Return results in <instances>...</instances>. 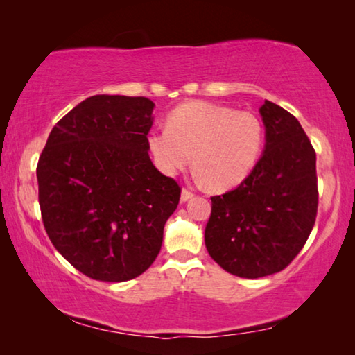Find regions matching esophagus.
Returning a JSON list of instances; mask_svg holds the SVG:
<instances>
[{
	"instance_id": "34e87169",
	"label": "esophagus",
	"mask_w": 355,
	"mask_h": 355,
	"mask_svg": "<svg viewBox=\"0 0 355 355\" xmlns=\"http://www.w3.org/2000/svg\"><path fill=\"white\" fill-rule=\"evenodd\" d=\"M192 197H194V192H192L191 189H188V188H183L182 189V200L183 202L192 199Z\"/></svg>"
}]
</instances>
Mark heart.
<instances>
[{
	"label": "heart",
	"mask_w": 355,
	"mask_h": 355,
	"mask_svg": "<svg viewBox=\"0 0 355 355\" xmlns=\"http://www.w3.org/2000/svg\"><path fill=\"white\" fill-rule=\"evenodd\" d=\"M148 147L167 175L183 171L192 153L197 177L211 189L224 191L254 171L264 147V128L252 112L192 101L171 112L167 128L150 133Z\"/></svg>",
	"instance_id": "obj_1"
}]
</instances>
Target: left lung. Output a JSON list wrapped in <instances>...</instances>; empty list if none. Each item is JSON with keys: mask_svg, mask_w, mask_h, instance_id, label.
Here are the masks:
<instances>
[{"mask_svg": "<svg viewBox=\"0 0 355 355\" xmlns=\"http://www.w3.org/2000/svg\"><path fill=\"white\" fill-rule=\"evenodd\" d=\"M266 147L238 188L211 197L205 227L209 257L227 272L258 279L285 269L315 225L316 153L297 119L266 100Z\"/></svg>", "mask_w": 355, "mask_h": 355, "instance_id": "8db88e82", "label": "left lung"}]
</instances>
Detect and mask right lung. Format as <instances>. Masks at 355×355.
I'll return each instance as SVG.
<instances>
[{
	"label": "right lung",
	"mask_w": 355,
	"mask_h": 355,
	"mask_svg": "<svg viewBox=\"0 0 355 355\" xmlns=\"http://www.w3.org/2000/svg\"><path fill=\"white\" fill-rule=\"evenodd\" d=\"M146 97L94 95L53 127L37 163L45 232L71 266L125 282L152 266L182 188L153 166Z\"/></svg>",
	"instance_id": "obj_1"
}]
</instances>
